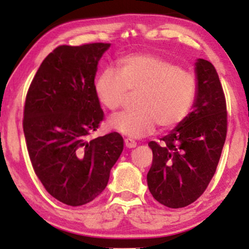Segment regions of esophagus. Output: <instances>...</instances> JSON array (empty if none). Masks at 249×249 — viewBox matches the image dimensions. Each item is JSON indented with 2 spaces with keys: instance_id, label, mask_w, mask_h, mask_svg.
<instances>
[{
  "instance_id": "1",
  "label": "esophagus",
  "mask_w": 249,
  "mask_h": 249,
  "mask_svg": "<svg viewBox=\"0 0 249 249\" xmlns=\"http://www.w3.org/2000/svg\"><path fill=\"white\" fill-rule=\"evenodd\" d=\"M124 142H125V146H126L127 148H133V147L137 146V142L131 138H125Z\"/></svg>"
}]
</instances>
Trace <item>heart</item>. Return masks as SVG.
<instances>
[{"mask_svg":"<svg viewBox=\"0 0 249 249\" xmlns=\"http://www.w3.org/2000/svg\"><path fill=\"white\" fill-rule=\"evenodd\" d=\"M128 92L138 93L134 112L112 117L108 126L131 137L151 134L157 125L171 130L186 118L196 97L190 71L154 53H134L119 59L117 71L107 68L97 76L95 93L101 104L115 111L124 107Z\"/></svg>","mask_w":249,"mask_h":249,"instance_id":"b5f03b06","label":"heart"}]
</instances>
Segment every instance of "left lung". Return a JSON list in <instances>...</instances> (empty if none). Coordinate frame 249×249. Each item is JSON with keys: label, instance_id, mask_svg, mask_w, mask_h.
<instances>
[{"label": "left lung", "instance_id": "8db88e82", "mask_svg": "<svg viewBox=\"0 0 249 249\" xmlns=\"http://www.w3.org/2000/svg\"><path fill=\"white\" fill-rule=\"evenodd\" d=\"M196 97L187 115L153 152L147 186L157 201L170 208L188 206L205 192L215 173L227 133V111L221 83L211 62H196Z\"/></svg>", "mask_w": 249, "mask_h": 249}]
</instances>
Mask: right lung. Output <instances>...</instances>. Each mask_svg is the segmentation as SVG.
<instances>
[{
    "instance_id": "add662e5",
    "label": "right lung",
    "mask_w": 249,
    "mask_h": 249,
    "mask_svg": "<svg viewBox=\"0 0 249 249\" xmlns=\"http://www.w3.org/2000/svg\"><path fill=\"white\" fill-rule=\"evenodd\" d=\"M110 45L57 47L42 62L25 98L23 131L34 171L48 193L69 206L88 204L105 190L124 148L117 132L85 139L104 118L95 77Z\"/></svg>"
}]
</instances>
